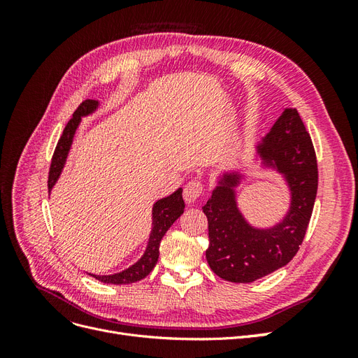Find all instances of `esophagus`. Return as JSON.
Returning a JSON list of instances; mask_svg holds the SVG:
<instances>
[{"instance_id": "1", "label": "esophagus", "mask_w": 358, "mask_h": 358, "mask_svg": "<svg viewBox=\"0 0 358 358\" xmlns=\"http://www.w3.org/2000/svg\"><path fill=\"white\" fill-rule=\"evenodd\" d=\"M203 191L204 188L200 180H189L185 185V189H183V199L187 203H194L201 196Z\"/></svg>"}]
</instances>
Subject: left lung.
Returning a JSON list of instances; mask_svg holds the SVG:
<instances>
[{"mask_svg":"<svg viewBox=\"0 0 358 358\" xmlns=\"http://www.w3.org/2000/svg\"><path fill=\"white\" fill-rule=\"evenodd\" d=\"M259 170L276 171L289 194L285 215L270 227L249 222L237 203L243 170H224L216 176L212 197L203 206L209 222L206 259L215 275L249 284L288 264L306 234L318 188L315 150L299 112L285 107L270 131L255 145Z\"/></svg>","mask_w":358,"mask_h":358,"instance_id":"1","label":"left lung"}]
</instances>
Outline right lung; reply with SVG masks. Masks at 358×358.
<instances>
[{
	"mask_svg": "<svg viewBox=\"0 0 358 358\" xmlns=\"http://www.w3.org/2000/svg\"><path fill=\"white\" fill-rule=\"evenodd\" d=\"M99 106L100 103L96 100H85L78 107V110L73 113V117L70 119L66 128H64V133L52 157L49 180H48L49 192L52 191L53 187H55V183L58 182L62 173V169L66 166L76 129L79 128L82 117L92 115L96 109H99ZM183 209H185V203H183V199H182V188L176 189L175 192L170 194V196L164 199L157 200L152 206V229H150L149 241L143 255L140 257L133 266H129L128 268L122 270V272H117L113 275H92V273H88V275H91L96 280H100L103 284H112V285L133 284L140 279L146 278L150 272H152V268L158 262L161 239L164 237V234L173 225V222H175L183 213Z\"/></svg>",
	"mask_w": 358,
	"mask_h": 358,
	"instance_id": "obj_1",
	"label": "right lung"
}]
</instances>
